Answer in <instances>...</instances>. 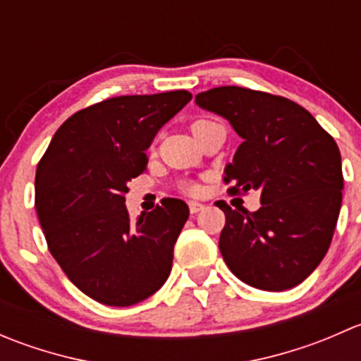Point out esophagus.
<instances>
[{"label":"esophagus","mask_w":361,"mask_h":361,"mask_svg":"<svg viewBox=\"0 0 361 361\" xmlns=\"http://www.w3.org/2000/svg\"><path fill=\"white\" fill-rule=\"evenodd\" d=\"M188 207H190V213H192V214H197L199 211L204 209V204L195 202V201H190V202H188Z\"/></svg>","instance_id":"34e87169"}]
</instances>
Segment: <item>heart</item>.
Returning a JSON list of instances; mask_svg holds the SVG:
<instances>
[{
	"mask_svg": "<svg viewBox=\"0 0 361 361\" xmlns=\"http://www.w3.org/2000/svg\"><path fill=\"white\" fill-rule=\"evenodd\" d=\"M199 122H204V120H199ZM195 123H197V122H195ZM190 190H192V192H195V190H197V188H195V187H192Z\"/></svg>",
	"mask_w": 361,
	"mask_h": 361,
	"instance_id": "1",
	"label": "heart"
}]
</instances>
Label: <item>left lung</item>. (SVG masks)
Returning a JSON list of instances; mask_svg holds the SVG:
<instances>
[{
  "instance_id": "obj_1",
  "label": "left lung",
  "mask_w": 361,
  "mask_h": 361,
  "mask_svg": "<svg viewBox=\"0 0 361 361\" xmlns=\"http://www.w3.org/2000/svg\"><path fill=\"white\" fill-rule=\"evenodd\" d=\"M195 104L228 120L243 143L224 180L232 194L260 192V209L225 213L221 257L246 285L283 292L304 281L332 243L342 206L341 152L300 104L281 96L216 87Z\"/></svg>"
}]
</instances>
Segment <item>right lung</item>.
Returning <instances> with one entry per match:
<instances>
[{"mask_svg": "<svg viewBox=\"0 0 361 361\" xmlns=\"http://www.w3.org/2000/svg\"><path fill=\"white\" fill-rule=\"evenodd\" d=\"M190 99L173 90L92 104L69 116L39 160L35 206L50 253L101 304H137L169 278L188 206L164 199L133 224L123 195L147 169L155 134Z\"/></svg>", "mask_w": 361, "mask_h": 361, "instance_id": "obj_1", "label": "right lung"}]
</instances>
